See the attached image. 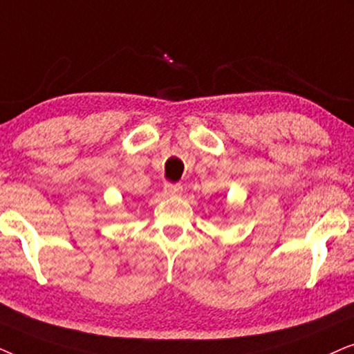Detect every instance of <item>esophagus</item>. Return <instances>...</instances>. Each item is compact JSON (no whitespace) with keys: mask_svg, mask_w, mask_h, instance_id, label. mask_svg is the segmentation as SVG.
I'll return each mask as SVG.
<instances>
[{"mask_svg":"<svg viewBox=\"0 0 354 354\" xmlns=\"http://www.w3.org/2000/svg\"><path fill=\"white\" fill-rule=\"evenodd\" d=\"M163 189H165V194L168 196H180L183 192V186L180 183H167Z\"/></svg>","mask_w":354,"mask_h":354,"instance_id":"esophagus-1","label":"esophagus"}]
</instances>
